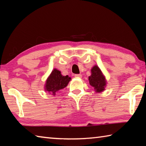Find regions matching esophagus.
<instances>
[{"mask_svg":"<svg viewBox=\"0 0 146 146\" xmlns=\"http://www.w3.org/2000/svg\"><path fill=\"white\" fill-rule=\"evenodd\" d=\"M75 78H82V75H81V74H76V75H75Z\"/></svg>","mask_w":146,"mask_h":146,"instance_id":"esophagus-1","label":"esophagus"}]
</instances>
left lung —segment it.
Segmentation results:
<instances>
[{
	"mask_svg": "<svg viewBox=\"0 0 146 146\" xmlns=\"http://www.w3.org/2000/svg\"><path fill=\"white\" fill-rule=\"evenodd\" d=\"M90 85L97 93L105 90L107 85V80L104 75L97 65H95L91 69V75L88 77Z\"/></svg>",
	"mask_w": 146,
	"mask_h": 146,
	"instance_id": "8db88e82",
	"label": "left lung"
}]
</instances>
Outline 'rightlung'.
<instances>
[{
    "instance_id": "add662e5",
    "label": "right lung",
    "mask_w": 146,
    "mask_h": 146,
    "mask_svg": "<svg viewBox=\"0 0 146 146\" xmlns=\"http://www.w3.org/2000/svg\"><path fill=\"white\" fill-rule=\"evenodd\" d=\"M71 80L70 77L62 75L60 71L54 68L46 80L44 90L49 94L55 95L56 93L66 87Z\"/></svg>"
}]
</instances>
